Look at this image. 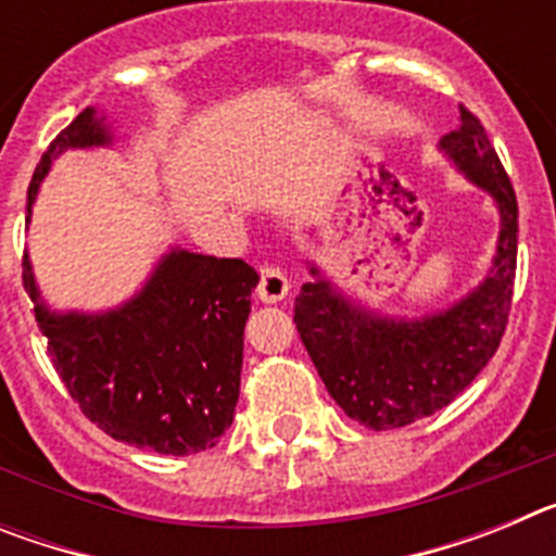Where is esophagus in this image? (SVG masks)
<instances>
[{
	"label": "esophagus",
	"instance_id": "obj_1",
	"mask_svg": "<svg viewBox=\"0 0 556 556\" xmlns=\"http://www.w3.org/2000/svg\"><path fill=\"white\" fill-rule=\"evenodd\" d=\"M258 301L262 303H281L289 292L287 275L278 267H262V281H258Z\"/></svg>",
	"mask_w": 556,
	"mask_h": 556
}]
</instances>
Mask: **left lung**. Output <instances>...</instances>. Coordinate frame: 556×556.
<instances>
[{"label":"left lung","mask_w":556,"mask_h":556,"mask_svg":"<svg viewBox=\"0 0 556 556\" xmlns=\"http://www.w3.org/2000/svg\"><path fill=\"white\" fill-rule=\"evenodd\" d=\"M459 175L488 191L498 211L493 262L465 298L420 317H390L348 298L314 262L312 281L294 298L303 345L348 417L367 429L409 426L448 406L493 358L518 262V200L488 132L459 105V127L440 139Z\"/></svg>","instance_id":"obj_1"}]
</instances>
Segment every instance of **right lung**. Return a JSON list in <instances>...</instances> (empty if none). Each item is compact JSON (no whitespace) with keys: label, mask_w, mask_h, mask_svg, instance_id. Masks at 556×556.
Wrapping results in <instances>:
<instances>
[{"label":"right lung","mask_w":556,"mask_h":556,"mask_svg":"<svg viewBox=\"0 0 556 556\" xmlns=\"http://www.w3.org/2000/svg\"><path fill=\"white\" fill-rule=\"evenodd\" d=\"M111 144L105 116L86 108L38 161L27 223L58 155ZM22 267L52 365L91 424L119 443L172 456L219 443L239 401L244 323L258 283L250 264L169 248L144 287L105 312H55L27 253Z\"/></svg>","instance_id":"right-lung-1"}]
</instances>
